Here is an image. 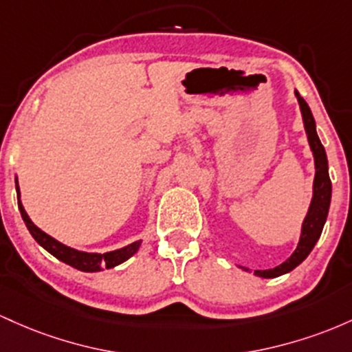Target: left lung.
<instances>
[{
  "mask_svg": "<svg viewBox=\"0 0 352 352\" xmlns=\"http://www.w3.org/2000/svg\"><path fill=\"white\" fill-rule=\"evenodd\" d=\"M296 96H298L299 106H301L307 141H309L311 151H313L314 155V164H316L314 195H313V201H311L309 211H307L306 218H304L301 238H299V244L298 248H296V251L291 254V258H287L283 264L272 267V270L254 271V274L261 276V278H278V276L286 274V272L293 271L296 266H299V264L309 256V252L313 251L314 244L318 243L319 236H321L322 228H324L327 211H329V204H331V179H329V171H327V156L324 151V146L321 144L318 133H316V123H314V118H313V113H311L309 106H307V102L299 96L298 91H296ZM243 270H246V267H243Z\"/></svg>",
  "mask_w": 352,
  "mask_h": 352,
  "instance_id": "obj_1",
  "label": "left lung"
}]
</instances>
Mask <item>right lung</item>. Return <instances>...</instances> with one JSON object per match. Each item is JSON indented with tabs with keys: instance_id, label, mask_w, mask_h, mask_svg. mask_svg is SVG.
I'll use <instances>...</instances> for the list:
<instances>
[{
	"instance_id": "1",
	"label": "right lung",
	"mask_w": 352,
	"mask_h": 352,
	"mask_svg": "<svg viewBox=\"0 0 352 352\" xmlns=\"http://www.w3.org/2000/svg\"><path fill=\"white\" fill-rule=\"evenodd\" d=\"M16 192H18V199H19V186H18V179H16ZM18 208L21 211V218L25 221L28 231L31 232L34 239H36L38 244H41L46 251L51 252L54 258H58L59 261L69 264V266L76 267V270L85 271V272H96V271H102V270H109V267L118 266V264L124 263L126 259H129L131 256L140 250L141 241H136V243L128 244L126 248H121V250L111 251V252H104V254H98V252H82L78 250H73V248L65 246L59 241L54 238H51L50 234H46L45 231H41L38 226H34L33 221L30 219V216L26 214L25 208H23L21 201H18Z\"/></svg>"
}]
</instances>
